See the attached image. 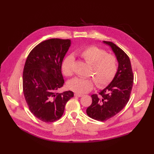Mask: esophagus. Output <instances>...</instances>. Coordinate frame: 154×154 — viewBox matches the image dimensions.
<instances>
[{"label": "esophagus", "mask_w": 154, "mask_h": 154, "mask_svg": "<svg viewBox=\"0 0 154 154\" xmlns=\"http://www.w3.org/2000/svg\"><path fill=\"white\" fill-rule=\"evenodd\" d=\"M75 96L78 97H83V94H79V93H75Z\"/></svg>", "instance_id": "1"}]
</instances>
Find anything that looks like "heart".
Segmentation results:
<instances>
[{"label":"heart","instance_id":"1","mask_svg":"<svg viewBox=\"0 0 154 154\" xmlns=\"http://www.w3.org/2000/svg\"><path fill=\"white\" fill-rule=\"evenodd\" d=\"M87 63L91 64L90 76L93 78L75 77L68 81L67 87L77 93H86L93 89L96 83L98 87H103L109 84L117 71V60L114 55L95 46L87 48L81 53ZM74 57L68 55L61 63V71L64 75L70 77L73 74Z\"/></svg>","mask_w":154,"mask_h":154}]
</instances>
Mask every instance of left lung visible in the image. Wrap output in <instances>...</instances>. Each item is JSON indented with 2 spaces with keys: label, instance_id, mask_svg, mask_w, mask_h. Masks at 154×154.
<instances>
[{
  "label": "left lung",
  "instance_id": "left-lung-1",
  "mask_svg": "<svg viewBox=\"0 0 154 154\" xmlns=\"http://www.w3.org/2000/svg\"><path fill=\"white\" fill-rule=\"evenodd\" d=\"M115 54L119 67L113 80L99 93L91 95L92 104L87 109V115L99 121H105L120 112L130 99L134 75L131 63L127 54L111 42L103 41Z\"/></svg>",
  "mask_w": 154,
  "mask_h": 154
}]
</instances>
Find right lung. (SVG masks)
<instances>
[{
  "label": "right lung",
  "mask_w": 154,
  "mask_h": 154,
  "mask_svg": "<svg viewBox=\"0 0 154 154\" xmlns=\"http://www.w3.org/2000/svg\"><path fill=\"white\" fill-rule=\"evenodd\" d=\"M70 40L52 38L37 45L27 57L23 71V93L29 109L39 120L53 122L62 116L71 91L58 93L64 79L61 63Z\"/></svg>",
  "instance_id": "1"
}]
</instances>
